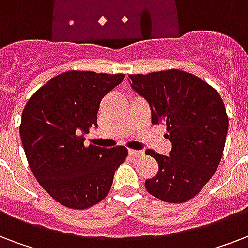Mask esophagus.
Here are the masks:
<instances>
[{"mask_svg": "<svg viewBox=\"0 0 248 248\" xmlns=\"http://www.w3.org/2000/svg\"><path fill=\"white\" fill-rule=\"evenodd\" d=\"M128 154L132 157H143L144 156L143 151H137V149H128Z\"/></svg>", "mask_w": 248, "mask_h": 248, "instance_id": "34e87169", "label": "esophagus"}]
</instances>
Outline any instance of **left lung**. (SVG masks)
Masks as SVG:
<instances>
[{"instance_id": "left-lung-1", "label": "left lung", "mask_w": 248, "mask_h": 248, "mask_svg": "<svg viewBox=\"0 0 248 248\" xmlns=\"http://www.w3.org/2000/svg\"><path fill=\"white\" fill-rule=\"evenodd\" d=\"M128 78L148 101L152 124H164L171 141L169 156L145 151L158 164L157 174L145 181V188L166 203H185L202 191L221 161L229 126L224 101L212 86L182 70Z\"/></svg>"}]
</instances>
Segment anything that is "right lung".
<instances>
[{"instance_id": "obj_1", "label": "right lung", "mask_w": 248, "mask_h": 248, "mask_svg": "<svg viewBox=\"0 0 248 248\" xmlns=\"http://www.w3.org/2000/svg\"><path fill=\"white\" fill-rule=\"evenodd\" d=\"M124 74L70 70L36 91L22 113L19 134L32 173L62 205L87 209L110 191L114 171L127 157L124 145H84L97 126L100 103Z\"/></svg>"}]
</instances>
